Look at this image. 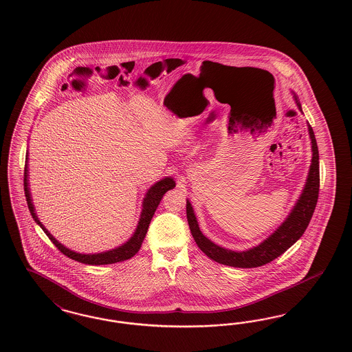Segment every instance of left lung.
Returning a JSON list of instances; mask_svg holds the SVG:
<instances>
[{
	"label": "left lung",
	"instance_id": "left-lung-1",
	"mask_svg": "<svg viewBox=\"0 0 352 352\" xmlns=\"http://www.w3.org/2000/svg\"><path fill=\"white\" fill-rule=\"evenodd\" d=\"M298 108L302 111V105L298 101V97L294 94ZM308 131L312 143V164L308 173V178L304 186L303 192L300 195L298 203L291 210L289 217L274 231L269 238L263 243L250 248L247 251L236 252L222 248L217 244L210 242L199 229L197 221L195 217L194 209L191 203L187 200L186 213L191 234L194 236L197 247L206 254L209 258L217 261L219 264L234 267H256L265 265L273 261L278 256L286 252L294 243L296 242L304 234L309 225L312 214L315 212L318 190H320V164H318V148L316 143L315 133L311 126Z\"/></svg>",
	"mask_w": 352,
	"mask_h": 352
}]
</instances>
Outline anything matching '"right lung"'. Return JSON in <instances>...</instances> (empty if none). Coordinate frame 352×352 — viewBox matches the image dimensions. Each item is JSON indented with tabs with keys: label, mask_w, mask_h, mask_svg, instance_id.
Instances as JSON below:
<instances>
[{
	"label": "right lung",
	"mask_w": 352,
	"mask_h": 352,
	"mask_svg": "<svg viewBox=\"0 0 352 352\" xmlns=\"http://www.w3.org/2000/svg\"><path fill=\"white\" fill-rule=\"evenodd\" d=\"M28 156V155H27ZM28 170H27V165L25 168V200H27V206L28 209L32 214L34 219L36 221L37 225H40V228L44 230V232L48 235L49 239L53 242V244L61 251L62 254L70 258H73L75 261H79V263H83V264H88V265H108V264H114V263H120V261H124V260H129L142 247V243L146 238V230L149 228V223H151V219L153 217L156 209H157L158 204L162 199V196L165 195V192H168L171 188L175 187V182L173 181V178H164L161 179L160 182L153 184L148 192L146 194L144 197V201H143V209H142V214H140V219H139V223H138V228L133 232V236L130 238L129 242L124 243L120 245L118 248H114V250H110L107 252H101V254H94V255H85V254H76L72 250L63 247L61 243L58 241H56L52 234L49 232L43 223L37 219L36 213H35V208L32 204V200H31V195H30V188H28Z\"/></svg>",
	"instance_id": "obj_1"
}]
</instances>
